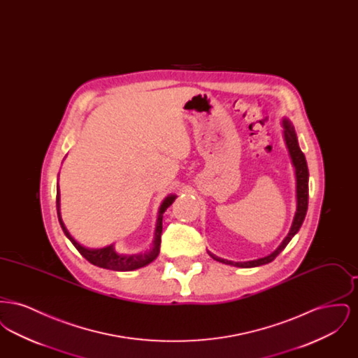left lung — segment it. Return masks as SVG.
<instances>
[{
    "instance_id": "8db88e82",
    "label": "left lung",
    "mask_w": 358,
    "mask_h": 358,
    "mask_svg": "<svg viewBox=\"0 0 358 358\" xmlns=\"http://www.w3.org/2000/svg\"><path fill=\"white\" fill-rule=\"evenodd\" d=\"M283 136L286 141V146L289 149L291 162L295 168V177H296V212H295L294 220L291 224L289 235L280 243V245L273 251V254H270L268 256H264V257H260L256 260H250V262H232V260L222 259V257L209 252V255L212 256L215 260L224 263V264L241 267V268H251V267H257L262 264H267V263L273 262V259L286 248L289 240L294 238L296 235V232L299 231L302 222L306 217L307 205H308V169H307L305 154L302 153V150L298 145V138L295 134L294 126L291 124V122L287 118L283 120Z\"/></svg>"
}]
</instances>
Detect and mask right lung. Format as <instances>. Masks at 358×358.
Instances as JSON below:
<instances>
[{"label": "right lung", "mask_w": 358, "mask_h": 358, "mask_svg": "<svg viewBox=\"0 0 358 358\" xmlns=\"http://www.w3.org/2000/svg\"><path fill=\"white\" fill-rule=\"evenodd\" d=\"M57 194H56V208H57V217L62 225L63 232L66 236L71 240V243L75 245V248L85 257L90 263L94 266L107 268V270H114V271H133L136 268L145 267L149 263H152L154 259L159 254V245H161V234H162V217L165 210L173 204L176 200V194H169L159 206L158 210V219H157V225H155V232H154L153 245L150 250L141 252V254H133V255H124V254H118L114 248V244L103 247V248H87L78 243L75 238L71 236L69 229L66 228L62 215H60V189L57 184Z\"/></svg>", "instance_id": "right-lung-1"}]
</instances>
